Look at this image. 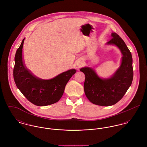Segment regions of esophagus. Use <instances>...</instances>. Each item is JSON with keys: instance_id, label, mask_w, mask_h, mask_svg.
<instances>
[{"instance_id": "1", "label": "esophagus", "mask_w": 147, "mask_h": 147, "mask_svg": "<svg viewBox=\"0 0 147 147\" xmlns=\"http://www.w3.org/2000/svg\"><path fill=\"white\" fill-rule=\"evenodd\" d=\"M82 64H83V63H82V61H79V62H78V63H77V65H78L77 68H78V69H79V68L82 67Z\"/></svg>"}]
</instances>
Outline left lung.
Returning <instances> with one entry per match:
<instances>
[{
	"instance_id": "1",
	"label": "left lung",
	"mask_w": 147,
	"mask_h": 147,
	"mask_svg": "<svg viewBox=\"0 0 147 147\" xmlns=\"http://www.w3.org/2000/svg\"><path fill=\"white\" fill-rule=\"evenodd\" d=\"M108 45H115L123 54L122 63L115 74L108 79H101L94 71L84 67L80 71L85 74L84 88L87 98L93 104L107 106L120 101L131 86L133 80L132 55L126 43L116 33H112Z\"/></svg>"
}]
</instances>
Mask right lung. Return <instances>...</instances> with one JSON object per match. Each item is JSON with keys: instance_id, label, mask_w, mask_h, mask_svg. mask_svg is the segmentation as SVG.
Masks as SVG:
<instances>
[{"instance_id": "right-lung-1", "label": "right lung", "mask_w": 147, "mask_h": 147, "mask_svg": "<svg viewBox=\"0 0 147 147\" xmlns=\"http://www.w3.org/2000/svg\"><path fill=\"white\" fill-rule=\"evenodd\" d=\"M24 39L15 57L13 74L15 84L26 99L34 105L47 106L57 102L63 95L66 84L76 71L69 69L50 80H42L34 76L22 62Z\"/></svg>"}]
</instances>
